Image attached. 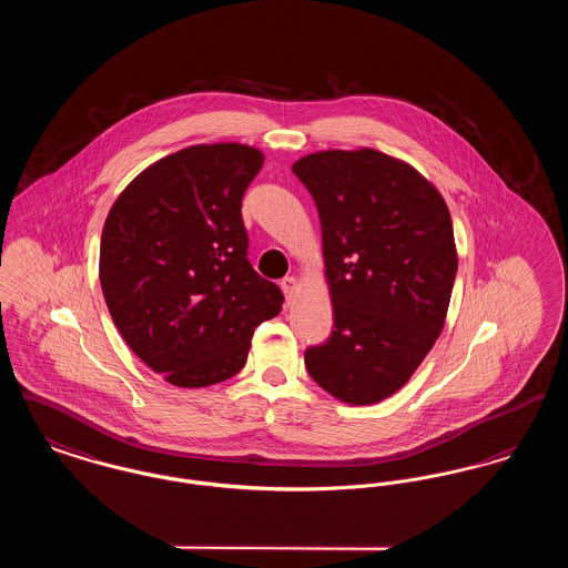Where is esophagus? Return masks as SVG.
I'll return each instance as SVG.
<instances>
[{"label":"esophagus","mask_w":568,"mask_h":568,"mask_svg":"<svg viewBox=\"0 0 568 568\" xmlns=\"http://www.w3.org/2000/svg\"><path fill=\"white\" fill-rule=\"evenodd\" d=\"M281 290H283V294L287 297V302H292L297 292L296 276H285V278L281 281Z\"/></svg>","instance_id":"esophagus-1"}]
</instances>
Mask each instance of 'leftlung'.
Returning <instances> with one entry per match:
<instances>
[{
  "instance_id": "obj_1",
  "label": "left lung",
  "mask_w": 568,
  "mask_h": 568,
  "mask_svg": "<svg viewBox=\"0 0 568 568\" xmlns=\"http://www.w3.org/2000/svg\"><path fill=\"white\" fill-rule=\"evenodd\" d=\"M311 191L334 329L304 364L327 394L375 405L396 394L438 338L458 272L443 195L375 149L320 151L292 165Z\"/></svg>"
}]
</instances>
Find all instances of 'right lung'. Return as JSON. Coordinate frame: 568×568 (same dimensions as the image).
Returning a JSON list of instances; mask_svg holds the SVG:
<instances>
[{"mask_svg":"<svg viewBox=\"0 0 568 568\" xmlns=\"http://www.w3.org/2000/svg\"><path fill=\"white\" fill-rule=\"evenodd\" d=\"M264 153L195 144L121 191L100 244V283L130 349L176 387L234 377L283 294L246 260L241 202Z\"/></svg>","mask_w":568,"mask_h":568,"instance_id":"right-lung-1","label":"right lung"}]
</instances>
